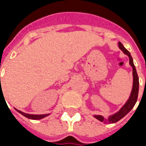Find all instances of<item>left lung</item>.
Segmentation results:
<instances>
[{
    "mask_svg": "<svg viewBox=\"0 0 146 146\" xmlns=\"http://www.w3.org/2000/svg\"><path fill=\"white\" fill-rule=\"evenodd\" d=\"M119 48L123 51V53L126 54H127L129 57V61H130V64L132 66V69H133V78H134V83H133V88H132L131 94V96L129 98L128 101L122 107V109L119 110L118 113L113 114L111 116H110V118L108 119H105L103 116H95V117L96 119H98V120H100L102 122H104L105 123H116L117 121H119V119H121L123 117L127 114V113L132 110V108L135 106L136 102L138 100V85H139V82H138V74H137V72H136V69H135V65H134V62H133V59H132V57L130 52H129L127 49H126L123 44L119 42Z\"/></svg>",
    "mask_w": 146,
    "mask_h": 146,
    "instance_id": "left-lung-1",
    "label": "left lung"
}]
</instances>
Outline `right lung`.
<instances>
[{"label": "right lung", "instance_id": "1", "mask_svg": "<svg viewBox=\"0 0 146 146\" xmlns=\"http://www.w3.org/2000/svg\"><path fill=\"white\" fill-rule=\"evenodd\" d=\"M1 80V78H0ZM19 113H21L22 115H23L24 116H26L27 118H29V119H40L42 118H44L45 116H48L49 114H43V115H31V114H27V113H23V112H21L19 110H16Z\"/></svg>", "mask_w": 146, "mask_h": 146}]
</instances>
